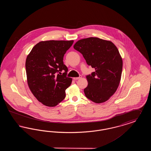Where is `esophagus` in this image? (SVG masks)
Masks as SVG:
<instances>
[{"label": "esophagus", "mask_w": 151, "mask_h": 151, "mask_svg": "<svg viewBox=\"0 0 151 151\" xmlns=\"http://www.w3.org/2000/svg\"><path fill=\"white\" fill-rule=\"evenodd\" d=\"M81 76H80L79 77H77V78H73V80H78V79H80V78H81Z\"/></svg>", "instance_id": "obj_1"}]
</instances>
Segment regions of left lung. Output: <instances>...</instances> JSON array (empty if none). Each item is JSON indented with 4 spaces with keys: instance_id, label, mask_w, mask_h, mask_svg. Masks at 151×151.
<instances>
[{
    "instance_id": "obj_1",
    "label": "left lung",
    "mask_w": 151,
    "mask_h": 151,
    "mask_svg": "<svg viewBox=\"0 0 151 151\" xmlns=\"http://www.w3.org/2000/svg\"><path fill=\"white\" fill-rule=\"evenodd\" d=\"M73 48L95 69L86 76L88 84L84 89L86 98L97 104L108 100L116 92L121 79L123 62L117 47L110 41L89 37L79 40Z\"/></svg>"
}]
</instances>
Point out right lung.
<instances>
[{
	"instance_id": "add662e5",
	"label": "right lung",
	"mask_w": 151,
	"mask_h": 151,
	"mask_svg": "<svg viewBox=\"0 0 151 151\" xmlns=\"http://www.w3.org/2000/svg\"><path fill=\"white\" fill-rule=\"evenodd\" d=\"M73 41L50 40L36 44L28 55L25 68L29 89L37 100L54 107L65 97L72 79L66 76L68 68L63 57ZM65 70L62 74L61 72Z\"/></svg>"
}]
</instances>
